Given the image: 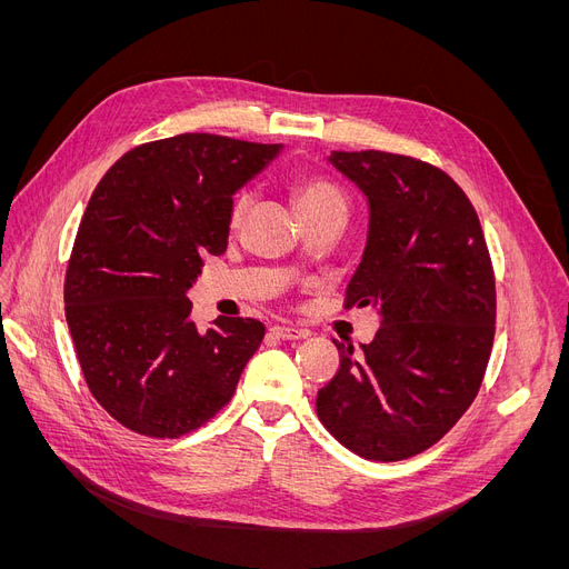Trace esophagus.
I'll return each instance as SVG.
<instances>
[{"instance_id": "obj_1", "label": "esophagus", "mask_w": 569, "mask_h": 569, "mask_svg": "<svg viewBox=\"0 0 569 569\" xmlns=\"http://www.w3.org/2000/svg\"><path fill=\"white\" fill-rule=\"evenodd\" d=\"M269 332H272L277 339H283V341L307 339L309 337V330H302V327H292V325H272V327H269Z\"/></svg>"}]
</instances>
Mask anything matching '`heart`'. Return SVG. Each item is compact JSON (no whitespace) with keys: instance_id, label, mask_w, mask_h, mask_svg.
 <instances>
[{"instance_id":"1","label":"heart","mask_w":569,"mask_h":569,"mask_svg":"<svg viewBox=\"0 0 569 569\" xmlns=\"http://www.w3.org/2000/svg\"><path fill=\"white\" fill-rule=\"evenodd\" d=\"M346 204V196L330 182H322V179H307V182L297 184L295 189V204H297V214L300 212H309V209H318V207H327V204ZM247 207V198L242 196L234 207H232V219L237 221L242 217Z\"/></svg>"}]
</instances>
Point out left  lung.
<instances>
[{
    "instance_id": "left-lung-1",
    "label": "left lung",
    "mask_w": 569,
    "mask_h": 569,
    "mask_svg": "<svg viewBox=\"0 0 569 569\" xmlns=\"http://www.w3.org/2000/svg\"><path fill=\"white\" fill-rule=\"evenodd\" d=\"M369 204L348 307L371 305V343L339 341V373L318 392L320 422L371 461L425 452L480 390L496 325V281L475 209L450 174L390 152H332Z\"/></svg>"
}]
</instances>
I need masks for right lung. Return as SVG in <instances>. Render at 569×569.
I'll return each mask as SVG.
<instances>
[{"mask_svg":"<svg viewBox=\"0 0 569 569\" xmlns=\"http://www.w3.org/2000/svg\"><path fill=\"white\" fill-rule=\"evenodd\" d=\"M281 149L212 133L147 142L89 198L67 322L89 392L127 429L179 438L232 399L264 325L221 316L200 330L189 290L202 256L228 249L232 196Z\"/></svg>","mask_w":569,"mask_h":569,"instance_id":"add662e5","label":"right lung"}]
</instances>
